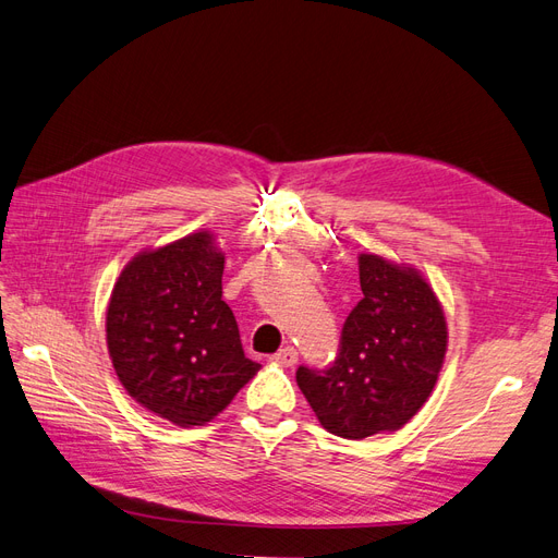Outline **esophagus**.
I'll list each match as a JSON object with an SVG mask.
<instances>
[{"mask_svg": "<svg viewBox=\"0 0 558 558\" xmlns=\"http://www.w3.org/2000/svg\"><path fill=\"white\" fill-rule=\"evenodd\" d=\"M271 359H274L276 364H280V366H294L299 362V352L292 345H287V348L278 350Z\"/></svg>", "mask_w": 558, "mask_h": 558, "instance_id": "esophagus-1", "label": "esophagus"}]
</instances>
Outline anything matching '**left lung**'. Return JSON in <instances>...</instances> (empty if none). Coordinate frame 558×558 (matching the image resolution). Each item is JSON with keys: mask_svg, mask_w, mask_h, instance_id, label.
I'll use <instances>...</instances> for the list:
<instances>
[{"mask_svg": "<svg viewBox=\"0 0 558 558\" xmlns=\"http://www.w3.org/2000/svg\"><path fill=\"white\" fill-rule=\"evenodd\" d=\"M362 301L340 331L327 368H296V383L329 434L362 440L397 430L426 403L447 350L430 284L412 268L359 257Z\"/></svg>", "mask_w": 558, "mask_h": 558, "instance_id": "left-lung-1", "label": "left lung"}]
</instances>
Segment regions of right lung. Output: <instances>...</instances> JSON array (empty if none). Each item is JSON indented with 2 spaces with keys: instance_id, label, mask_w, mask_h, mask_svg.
<instances>
[{
  "instance_id": "obj_1",
  "label": "right lung",
  "mask_w": 558,
  "mask_h": 558,
  "mask_svg": "<svg viewBox=\"0 0 558 558\" xmlns=\"http://www.w3.org/2000/svg\"><path fill=\"white\" fill-rule=\"evenodd\" d=\"M222 271L210 233H190L124 266L106 313L120 383L178 426L210 422L259 371L222 301Z\"/></svg>"
}]
</instances>
